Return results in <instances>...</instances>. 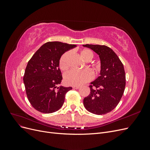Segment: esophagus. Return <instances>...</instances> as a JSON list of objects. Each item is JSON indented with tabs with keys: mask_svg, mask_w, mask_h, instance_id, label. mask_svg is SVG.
I'll list each match as a JSON object with an SVG mask.
<instances>
[{
	"mask_svg": "<svg viewBox=\"0 0 150 150\" xmlns=\"http://www.w3.org/2000/svg\"><path fill=\"white\" fill-rule=\"evenodd\" d=\"M72 88H73L74 89H78L80 88V86H72Z\"/></svg>",
	"mask_w": 150,
	"mask_h": 150,
	"instance_id": "1",
	"label": "esophagus"
}]
</instances>
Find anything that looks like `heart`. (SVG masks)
Masks as SVG:
<instances>
[{"label": "heart", "mask_w": 150, "mask_h": 150, "mask_svg": "<svg viewBox=\"0 0 150 150\" xmlns=\"http://www.w3.org/2000/svg\"><path fill=\"white\" fill-rule=\"evenodd\" d=\"M70 52H66L61 56L59 61V67L61 70H66L68 67L67 60ZM81 57L86 61H90L93 57L92 51L89 49H83L80 52ZM93 78L92 72L89 69H72L64 74V80L67 85L81 86L91 81Z\"/></svg>", "instance_id": "heart-1"}]
</instances>
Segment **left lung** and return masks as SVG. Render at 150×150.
<instances>
[{
  "instance_id": "8db88e82",
  "label": "left lung",
  "mask_w": 150,
  "mask_h": 150,
  "mask_svg": "<svg viewBox=\"0 0 150 150\" xmlns=\"http://www.w3.org/2000/svg\"><path fill=\"white\" fill-rule=\"evenodd\" d=\"M83 46L96 52L101 61L100 76L91 83V92L83 99L84 106L93 114H106L116 107L124 93L126 75L123 64L116 53L106 46Z\"/></svg>"
}]
</instances>
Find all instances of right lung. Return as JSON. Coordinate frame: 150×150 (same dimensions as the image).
I'll return each mask as SVG.
<instances>
[{
    "label": "right lung",
    "instance_id": "add662e5",
    "mask_svg": "<svg viewBox=\"0 0 150 150\" xmlns=\"http://www.w3.org/2000/svg\"><path fill=\"white\" fill-rule=\"evenodd\" d=\"M76 47L74 44L48 42L29 61L23 80L28 100L36 110L52 113L62 106L65 95L72 88L57 86L62 79L59 60L63 54Z\"/></svg>",
    "mask_w": 150,
    "mask_h": 150
}]
</instances>
